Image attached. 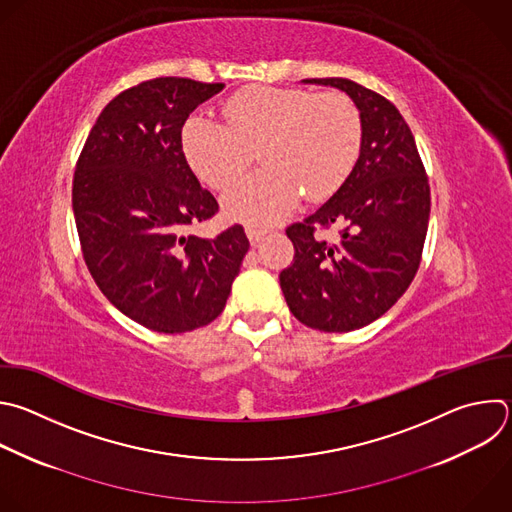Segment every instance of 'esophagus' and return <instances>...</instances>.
Wrapping results in <instances>:
<instances>
[{"label":"esophagus","instance_id":"obj_1","mask_svg":"<svg viewBox=\"0 0 512 512\" xmlns=\"http://www.w3.org/2000/svg\"><path fill=\"white\" fill-rule=\"evenodd\" d=\"M245 233H247L249 241H251L253 245H257V243L261 241V237L267 233V229H263V227H257V225H251V223H247V225H245Z\"/></svg>","mask_w":512,"mask_h":512}]
</instances>
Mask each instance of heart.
<instances>
[{"label":"heart","instance_id":"b5f03b06","mask_svg":"<svg viewBox=\"0 0 512 512\" xmlns=\"http://www.w3.org/2000/svg\"><path fill=\"white\" fill-rule=\"evenodd\" d=\"M225 122L195 114L183 126V150L195 173L223 189L237 179L259 146L261 170L223 197L227 213L271 223L297 201L333 193L358 158L362 118L337 92L249 86L223 104Z\"/></svg>","mask_w":512,"mask_h":512}]
</instances>
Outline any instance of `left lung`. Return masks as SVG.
I'll use <instances>...</instances> for the list:
<instances>
[{
	"label": "left lung",
	"instance_id": "8db88e82",
	"mask_svg": "<svg viewBox=\"0 0 512 512\" xmlns=\"http://www.w3.org/2000/svg\"><path fill=\"white\" fill-rule=\"evenodd\" d=\"M305 84L346 92L360 110V156L333 197L287 227L293 263L279 273L291 313L319 331H354L384 315L410 287L430 219V185L398 108L346 78ZM340 231L327 242L315 228Z\"/></svg>",
	"mask_w": 512,
	"mask_h": 512
}]
</instances>
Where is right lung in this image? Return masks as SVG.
Returning a JSON list of instances; mask_svg holds the SVG:
<instances>
[{"label":"right lung","instance_id":"right-lung-1","mask_svg":"<svg viewBox=\"0 0 512 512\" xmlns=\"http://www.w3.org/2000/svg\"><path fill=\"white\" fill-rule=\"evenodd\" d=\"M223 88L168 76L120 92L76 164L72 209L88 271L116 309L158 333L217 319L249 251L241 225L215 239L187 233L219 203L193 175L181 132Z\"/></svg>","mask_w":512,"mask_h":512}]
</instances>
